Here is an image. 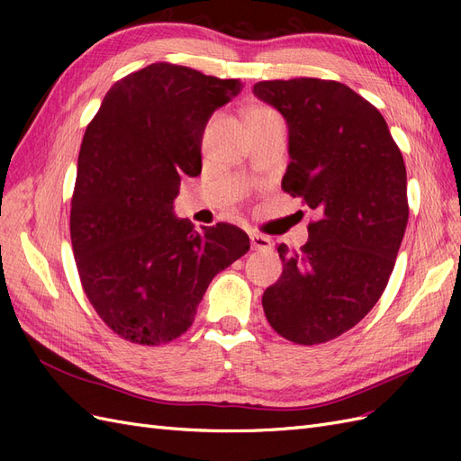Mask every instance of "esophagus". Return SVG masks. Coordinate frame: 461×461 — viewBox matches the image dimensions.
<instances>
[{"label": "esophagus", "mask_w": 461, "mask_h": 461, "mask_svg": "<svg viewBox=\"0 0 461 461\" xmlns=\"http://www.w3.org/2000/svg\"><path fill=\"white\" fill-rule=\"evenodd\" d=\"M249 242H252V248L254 249H259V252H267V249L273 248V240L269 239V236H263V234H249Z\"/></svg>", "instance_id": "obj_1"}]
</instances>
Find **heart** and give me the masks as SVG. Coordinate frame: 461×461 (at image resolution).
<instances>
[{"mask_svg": "<svg viewBox=\"0 0 461 461\" xmlns=\"http://www.w3.org/2000/svg\"><path fill=\"white\" fill-rule=\"evenodd\" d=\"M271 113H275V111H273L271 107L256 105V107H252V109H248L246 119H248V122H249V121H254V119H259V117H265V115H271Z\"/></svg>", "mask_w": 461, "mask_h": 461, "instance_id": "heart-1", "label": "heart"}]
</instances>
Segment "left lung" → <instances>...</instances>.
I'll return each mask as SVG.
<instances>
[{
  "instance_id": "8db88e82",
  "label": "left lung",
  "mask_w": 461,
  "mask_h": 461,
  "mask_svg": "<svg viewBox=\"0 0 461 461\" xmlns=\"http://www.w3.org/2000/svg\"><path fill=\"white\" fill-rule=\"evenodd\" d=\"M254 94L288 124L283 190L319 215L298 252L276 248L285 267L263 312L283 339L323 344L383 296L410 215L406 165L379 109L342 82L263 80Z\"/></svg>"
}]
</instances>
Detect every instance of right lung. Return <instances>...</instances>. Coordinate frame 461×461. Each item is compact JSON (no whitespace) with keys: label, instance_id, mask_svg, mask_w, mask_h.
<instances>
[{"label":"right lung","instance_id":"obj_1","mask_svg":"<svg viewBox=\"0 0 461 461\" xmlns=\"http://www.w3.org/2000/svg\"><path fill=\"white\" fill-rule=\"evenodd\" d=\"M240 88L239 78L151 63L117 80L88 122L71 200L73 254L92 308L132 344L186 332L212 278L249 249L230 222L196 232L171 212L180 176L202 171L207 119Z\"/></svg>","mask_w":461,"mask_h":461}]
</instances>
